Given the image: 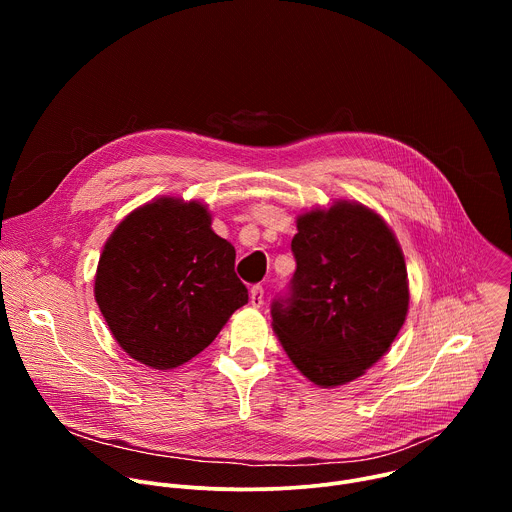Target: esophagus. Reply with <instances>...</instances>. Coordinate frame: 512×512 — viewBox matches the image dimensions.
Masks as SVG:
<instances>
[{
	"label": "esophagus",
	"mask_w": 512,
	"mask_h": 512,
	"mask_svg": "<svg viewBox=\"0 0 512 512\" xmlns=\"http://www.w3.org/2000/svg\"><path fill=\"white\" fill-rule=\"evenodd\" d=\"M249 300L253 308H259L263 304V287L261 285H253L249 291Z\"/></svg>",
	"instance_id": "1"
}]
</instances>
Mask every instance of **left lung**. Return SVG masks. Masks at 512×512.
Returning <instances> with one entry per match:
<instances>
[{
  "mask_svg": "<svg viewBox=\"0 0 512 512\" xmlns=\"http://www.w3.org/2000/svg\"><path fill=\"white\" fill-rule=\"evenodd\" d=\"M296 273L271 304L273 330L318 387L358 379L389 350L409 308L403 251L383 218L358 202L298 216Z\"/></svg>",
  "mask_w": 512,
  "mask_h": 512,
  "instance_id": "1",
  "label": "left lung"
}]
</instances>
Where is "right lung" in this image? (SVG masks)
Masks as SVG:
<instances>
[{
  "mask_svg": "<svg viewBox=\"0 0 512 512\" xmlns=\"http://www.w3.org/2000/svg\"><path fill=\"white\" fill-rule=\"evenodd\" d=\"M210 223L196 200L158 198L127 214L103 247L99 310L117 344L152 369L188 362L249 302L235 247Z\"/></svg>",
  "mask_w": 512,
  "mask_h": 512,
  "instance_id": "obj_1",
  "label": "right lung"
}]
</instances>
